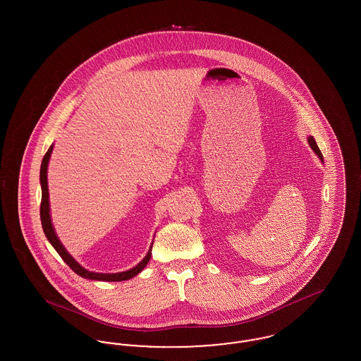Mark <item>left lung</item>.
<instances>
[{
    "label": "left lung",
    "instance_id": "left-lung-1",
    "mask_svg": "<svg viewBox=\"0 0 361 361\" xmlns=\"http://www.w3.org/2000/svg\"><path fill=\"white\" fill-rule=\"evenodd\" d=\"M309 145L311 146V149L315 152V154L318 155L321 159H324V157H322V153H321V150H319V147L317 146V143H315V139L312 137H309Z\"/></svg>",
    "mask_w": 361,
    "mask_h": 361
}]
</instances>
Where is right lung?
Listing matches in <instances>:
<instances>
[{"mask_svg": "<svg viewBox=\"0 0 361 361\" xmlns=\"http://www.w3.org/2000/svg\"><path fill=\"white\" fill-rule=\"evenodd\" d=\"M52 153V146L47 150V153L43 157L42 161V166H40V184H42V203H40V219H42V227L43 231L47 237V240H50L54 249L58 252V255L62 257V259L69 265L70 268L77 274V275L84 277V279H90V280H102V281H123V280H128L133 279L134 276H137L150 261L152 257V249L149 250L147 256L143 258L137 267H134L130 271L121 272V274H96V272H90L84 269L74 258L70 256L66 252V249L63 247V245L61 243V240H58L54 228H52L51 218H50V203H49V185H47V165H49V159Z\"/></svg>", "mask_w": 361, "mask_h": 361, "instance_id": "add662e5", "label": "right lung"}]
</instances>
